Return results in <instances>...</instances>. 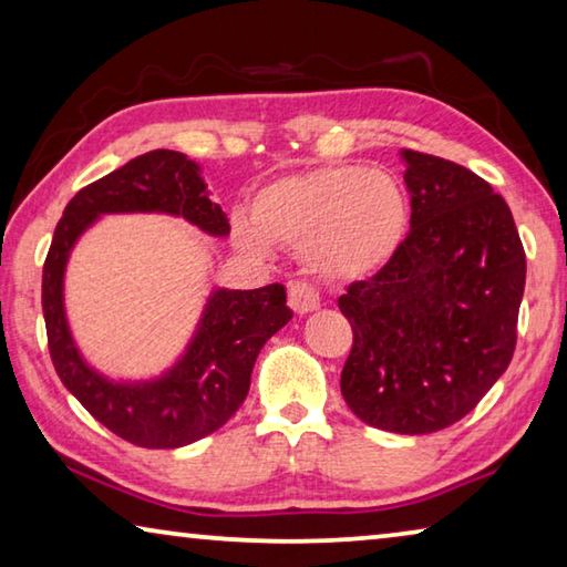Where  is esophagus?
Wrapping results in <instances>:
<instances>
[{"label":"esophagus","mask_w":567,"mask_h":567,"mask_svg":"<svg viewBox=\"0 0 567 567\" xmlns=\"http://www.w3.org/2000/svg\"><path fill=\"white\" fill-rule=\"evenodd\" d=\"M287 302L297 315H307L320 310V292L307 282H290L287 287Z\"/></svg>","instance_id":"obj_1"}]
</instances>
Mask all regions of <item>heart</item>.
I'll list each match as a JSON object with an SVG mask.
<instances>
[{"label": "heart", "mask_w": 567, "mask_h": 567, "mask_svg": "<svg viewBox=\"0 0 567 567\" xmlns=\"http://www.w3.org/2000/svg\"><path fill=\"white\" fill-rule=\"evenodd\" d=\"M408 195L388 169L318 167L275 179L257 192L252 217H233V239L265 257L275 243L302 249L328 280H354L380 270L402 243Z\"/></svg>", "instance_id": "1"}]
</instances>
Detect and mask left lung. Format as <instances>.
<instances>
[{
  "label": "left lung",
  "mask_w": 567,
  "mask_h": 567,
  "mask_svg": "<svg viewBox=\"0 0 567 567\" xmlns=\"http://www.w3.org/2000/svg\"><path fill=\"white\" fill-rule=\"evenodd\" d=\"M402 159L410 233L338 300L354 334L340 390L368 425L425 435L465 417L511 364L525 249L483 177L422 152Z\"/></svg>",
  "instance_id": "8db88e82"
}]
</instances>
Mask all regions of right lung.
Wrapping results in <instances>:
<instances>
[{
    "instance_id": "right-lung-1",
    "label": "right lung",
    "mask_w": 567,
    "mask_h": 567,
    "mask_svg": "<svg viewBox=\"0 0 567 567\" xmlns=\"http://www.w3.org/2000/svg\"><path fill=\"white\" fill-rule=\"evenodd\" d=\"M107 215L179 217L209 237H227L223 207L209 199L203 167L182 152L155 150L92 182L64 207L42 275L47 340L62 385L84 410L132 445L175 450L207 437L235 415L265 342L292 320L282 285L229 290L213 285L189 340L169 368L112 378L84 358L64 302L70 257Z\"/></svg>"
}]
</instances>
